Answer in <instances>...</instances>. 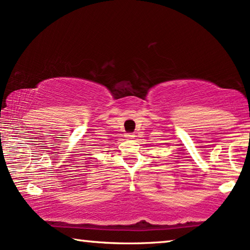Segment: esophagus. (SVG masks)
<instances>
[{"instance_id": "34e87169", "label": "esophagus", "mask_w": 250, "mask_h": 250, "mask_svg": "<svg viewBox=\"0 0 250 250\" xmlns=\"http://www.w3.org/2000/svg\"><path fill=\"white\" fill-rule=\"evenodd\" d=\"M126 138H127V139H134L135 135L132 134V133H128V134H126Z\"/></svg>"}]
</instances>
